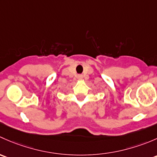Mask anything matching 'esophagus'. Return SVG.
<instances>
[{"instance_id": "1", "label": "esophagus", "mask_w": 157, "mask_h": 157, "mask_svg": "<svg viewBox=\"0 0 157 157\" xmlns=\"http://www.w3.org/2000/svg\"><path fill=\"white\" fill-rule=\"evenodd\" d=\"M82 78H83V77H82V75H78V79H82Z\"/></svg>"}]
</instances>
